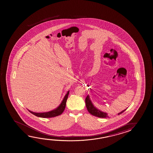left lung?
Returning a JSON list of instances; mask_svg holds the SVG:
<instances>
[{
  "label": "left lung",
  "instance_id": "left-lung-1",
  "mask_svg": "<svg viewBox=\"0 0 153 153\" xmlns=\"http://www.w3.org/2000/svg\"><path fill=\"white\" fill-rule=\"evenodd\" d=\"M85 103H86V106L87 110L89 112V113H91L92 115H94V116L99 117V118H104L108 117V113L100 110L99 109L97 108L94 105V104L92 103V101L91 100L89 95H87L86 98L85 99ZM127 108L125 109L124 110L122 111L121 112H120V113H118V114H120L123 113L124 111L127 110Z\"/></svg>",
  "mask_w": 153,
  "mask_h": 153
}]
</instances>
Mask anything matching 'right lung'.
I'll use <instances>...</instances> for the list:
<instances>
[{
    "label": "right lung",
    "mask_w": 153,
    "mask_h": 153,
    "mask_svg": "<svg viewBox=\"0 0 153 153\" xmlns=\"http://www.w3.org/2000/svg\"><path fill=\"white\" fill-rule=\"evenodd\" d=\"M69 93V91H68L66 95L64 97V99L61 102V103L54 110H52L51 111H50L49 112H41V113H38V112H34L33 111L29 110V112H30L31 113L33 114L38 117L40 118H52V117H55L56 116H58L62 114V113L64 112V110L65 108L66 105V102L67 100L68 99V94Z\"/></svg>",
    "instance_id": "right-lung-1"
}]
</instances>
